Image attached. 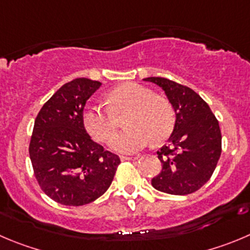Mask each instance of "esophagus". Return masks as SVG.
Returning a JSON list of instances; mask_svg holds the SVG:
<instances>
[{
  "mask_svg": "<svg viewBox=\"0 0 250 250\" xmlns=\"http://www.w3.org/2000/svg\"><path fill=\"white\" fill-rule=\"evenodd\" d=\"M139 157H121V160L122 162H125V160H137Z\"/></svg>",
  "mask_w": 250,
  "mask_h": 250,
  "instance_id": "1",
  "label": "esophagus"
}]
</instances>
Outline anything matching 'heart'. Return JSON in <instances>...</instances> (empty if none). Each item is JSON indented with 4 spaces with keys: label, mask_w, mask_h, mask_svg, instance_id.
Returning a JSON list of instances; mask_svg holds the SVG:
<instances>
[{
    "label": "heart",
    "mask_w": 250,
    "mask_h": 250,
    "mask_svg": "<svg viewBox=\"0 0 250 250\" xmlns=\"http://www.w3.org/2000/svg\"><path fill=\"white\" fill-rule=\"evenodd\" d=\"M109 108L91 104L83 112V125L95 141L106 143L116 130L114 114L128 111L125 125L111 141V148L121 154H133L153 142L160 144L171 134L175 114L169 101L154 96L153 91L136 83H127L107 95Z\"/></svg>",
    "instance_id": "obj_1"
}]
</instances>
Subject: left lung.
Here are the masks:
<instances>
[{
	"instance_id": "left-lung-1",
	"label": "left lung",
	"mask_w": 250,
	"mask_h": 250,
	"mask_svg": "<svg viewBox=\"0 0 250 250\" xmlns=\"http://www.w3.org/2000/svg\"><path fill=\"white\" fill-rule=\"evenodd\" d=\"M160 86L176 114L169 143L157 151L162 171L151 179L154 188L170 195H188L211 179L222 151L216 116L199 93L165 78H146Z\"/></svg>"
}]
</instances>
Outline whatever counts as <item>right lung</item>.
Returning <instances> with one entry per match:
<instances>
[{
	"instance_id": "right-lung-1",
	"label": "right lung",
	"mask_w": 250,
	"mask_h": 250,
	"mask_svg": "<svg viewBox=\"0 0 250 250\" xmlns=\"http://www.w3.org/2000/svg\"><path fill=\"white\" fill-rule=\"evenodd\" d=\"M102 83L79 78L44 104L34 122L29 157L46 196L65 206H83L104 195L121 159L95 143L83 125L86 101Z\"/></svg>"
}]
</instances>
